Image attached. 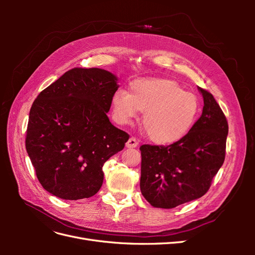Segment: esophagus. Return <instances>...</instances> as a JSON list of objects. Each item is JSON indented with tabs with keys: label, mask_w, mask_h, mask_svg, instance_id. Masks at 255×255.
I'll return each instance as SVG.
<instances>
[{
	"label": "esophagus",
	"mask_w": 255,
	"mask_h": 255,
	"mask_svg": "<svg viewBox=\"0 0 255 255\" xmlns=\"http://www.w3.org/2000/svg\"><path fill=\"white\" fill-rule=\"evenodd\" d=\"M138 143H139V142H138V140L136 139L135 137H130L129 139L128 140V142L126 143V145L128 146V148H136Z\"/></svg>",
	"instance_id": "1"
}]
</instances>
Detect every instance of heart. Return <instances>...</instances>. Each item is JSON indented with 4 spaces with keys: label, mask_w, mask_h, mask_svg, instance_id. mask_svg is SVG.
I'll return each mask as SVG.
<instances>
[{
    "label": "heart",
    "mask_w": 255,
    "mask_h": 255,
    "mask_svg": "<svg viewBox=\"0 0 255 255\" xmlns=\"http://www.w3.org/2000/svg\"><path fill=\"white\" fill-rule=\"evenodd\" d=\"M113 115L119 125H128L143 113L142 127L156 143H173L186 135L200 114L199 99L168 79H139L129 92L119 89L112 98Z\"/></svg>",
    "instance_id": "1"
}]
</instances>
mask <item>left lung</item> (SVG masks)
<instances>
[{"label": "left lung", "mask_w": 255, "mask_h": 255, "mask_svg": "<svg viewBox=\"0 0 255 255\" xmlns=\"http://www.w3.org/2000/svg\"><path fill=\"white\" fill-rule=\"evenodd\" d=\"M198 89L204 106L189 132L167 146H140V190L154 207L173 208L201 198L225 161L227 118L211 92Z\"/></svg>", "instance_id": "1"}]
</instances>
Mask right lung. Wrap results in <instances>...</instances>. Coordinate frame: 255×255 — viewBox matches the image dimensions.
Masks as SVG:
<instances>
[{
    "label": "right lung",
    "instance_id": "add662e5",
    "mask_svg": "<svg viewBox=\"0 0 255 255\" xmlns=\"http://www.w3.org/2000/svg\"><path fill=\"white\" fill-rule=\"evenodd\" d=\"M118 79L99 68H73L42 90L29 111L25 146L38 181L64 200L95 196L105 161L128 134L109 117Z\"/></svg>",
    "mask_w": 255,
    "mask_h": 255
}]
</instances>
